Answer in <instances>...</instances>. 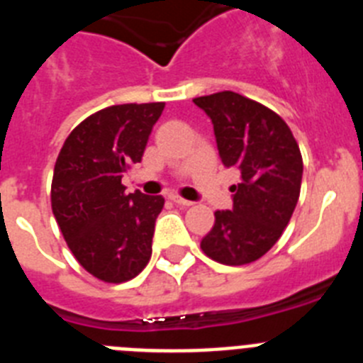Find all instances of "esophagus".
<instances>
[{
  "label": "esophagus",
  "instance_id": "34e87169",
  "mask_svg": "<svg viewBox=\"0 0 363 363\" xmlns=\"http://www.w3.org/2000/svg\"><path fill=\"white\" fill-rule=\"evenodd\" d=\"M169 198H171V201H174L176 205H182V207H191V205H192L191 200H185V198L178 196V194H171Z\"/></svg>",
  "mask_w": 363,
  "mask_h": 363
}]
</instances>
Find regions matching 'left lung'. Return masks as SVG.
I'll return each instance as SVG.
<instances>
[{
	"instance_id": "obj_1",
	"label": "left lung",
	"mask_w": 363,
	"mask_h": 363,
	"mask_svg": "<svg viewBox=\"0 0 363 363\" xmlns=\"http://www.w3.org/2000/svg\"><path fill=\"white\" fill-rule=\"evenodd\" d=\"M214 125L221 163L240 171L233 209L216 211L201 251L223 265L256 262L280 240L300 198V147L277 112L233 91L194 98Z\"/></svg>"
}]
</instances>
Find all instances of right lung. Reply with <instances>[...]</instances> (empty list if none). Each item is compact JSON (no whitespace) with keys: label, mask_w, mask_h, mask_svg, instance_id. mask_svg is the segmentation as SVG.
Returning <instances> with one entry per match:
<instances>
[{"label":"right lung","mask_w":363,"mask_h":363,"mask_svg":"<svg viewBox=\"0 0 363 363\" xmlns=\"http://www.w3.org/2000/svg\"><path fill=\"white\" fill-rule=\"evenodd\" d=\"M165 104H123L94 112L69 134L54 165L50 203L63 238L86 272L107 284L133 280L149 264L162 196L127 194Z\"/></svg>","instance_id":"add662e5"}]
</instances>
